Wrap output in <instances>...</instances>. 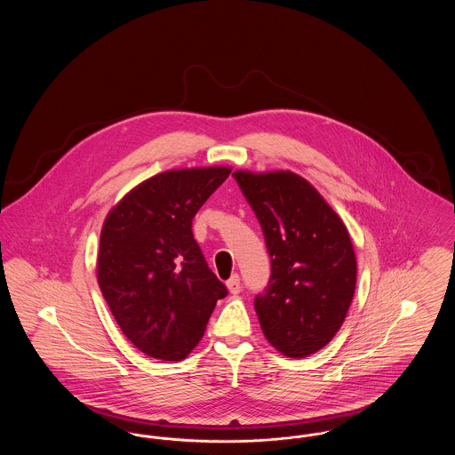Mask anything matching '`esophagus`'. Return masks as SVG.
Returning <instances> with one entry per match:
<instances>
[{"mask_svg":"<svg viewBox=\"0 0 455 455\" xmlns=\"http://www.w3.org/2000/svg\"><path fill=\"white\" fill-rule=\"evenodd\" d=\"M227 286H228V290H230V293L232 295H237L240 293V276H238L237 273L235 275H232V278L227 282Z\"/></svg>","mask_w":455,"mask_h":455,"instance_id":"34e87169","label":"esophagus"}]
</instances>
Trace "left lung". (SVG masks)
Returning a JSON list of instances; mask_svg holds the SVG:
<instances>
[{
    "instance_id": "1",
    "label": "left lung",
    "mask_w": 455,
    "mask_h": 455,
    "mask_svg": "<svg viewBox=\"0 0 455 455\" xmlns=\"http://www.w3.org/2000/svg\"><path fill=\"white\" fill-rule=\"evenodd\" d=\"M259 220L271 276L254 308L266 339L284 356L324 347L345 323L356 286V258L345 223L293 172H234Z\"/></svg>"
}]
</instances>
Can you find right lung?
I'll return each mask as SVG.
<instances>
[{
	"mask_svg": "<svg viewBox=\"0 0 455 455\" xmlns=\"http://www.w3.org/2000/svg\"><path fill=\"white\" fill-rule=\"evenodd\" d=\"M228 175V167L158 173L104 221L100 291L126 338L152 358H186L228 293L193 235V218Z\"/></svg>",
	"mask_w": 455,
	"mask_h": 455,
	"instance_id": "add662e5",
	"label": "right lung"
}]
</instances>
